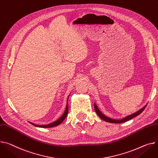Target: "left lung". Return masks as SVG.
I'll use <instances>...</instances> for the list:
<instances>
[{
	"instance_id": "left-lung-1",
	"label": "left lung",
	"mask_w": 158,
	"mask_h": 158,
	"mask_svg": "<svg viewBox=\"0 0 158 158\" xmlns=\"http://www.w3.org/2000/svg\"><path fill=\"white\" fill-rule=\"evenodd\" d=\"M147 106V104L145 105V106L144 107H143L142 109H140L139 110L136 111V112L132 114H130L129 115H127V116H126L125 118L121 119H111L107 116H106V115H104L100 110V109H98V107H97V104L95 103H94V110H95V112H97V114H98V116L102 119H103V121H106V122H108V123H124L126 121H128L133 118H134L135 117L137 116V115H139L140 114H141L143 110L145 109V108Z\"/></svg>"
}]
</instances>
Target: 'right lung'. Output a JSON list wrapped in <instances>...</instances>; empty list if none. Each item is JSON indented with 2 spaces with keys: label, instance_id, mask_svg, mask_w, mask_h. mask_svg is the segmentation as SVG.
Instances as JSON below:
<instances>
[{
  "label": "right lung",
  "instance_id": "right-lung-1",
  "mask_svg": "<svg viewBox=\"0 0 158 158\" xmlns=\"http://www.w3.org/2000/svg\"><path fill=\"white\" fill-rule=\"evenodd\" d=\"M70 96V94L69 95L67 98V105H66V107H65V112L63 114V115H61V116L56 121L52 122L51 123H49L48 124H44V125H39V124H34L33 123L31 122H29L30 124L34 125L35 127H39V128H51V127H56V126L60 124L63 121H64V120L66 118L67 115L68 114V112H69V107H68V99H69V97Z\"/></svg>",
  "mask_w": 158,
  "mask_h": 158
}]
</instances>
